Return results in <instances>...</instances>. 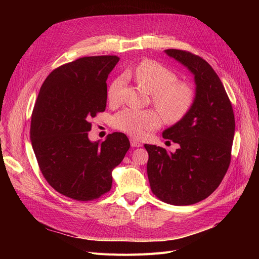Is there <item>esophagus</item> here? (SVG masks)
I'll return each mask as SVG.
<instances>
[{"instance_id": "esophagus-1", "label": "esophagus", "mask_w": 259, "mask_h": 259, "mask_svg": "<svg viewBox=\"0 0 259 259\" xmlns=\"http://www.w3.org/2000/svg\"><path fill=\"white\" fill-rule=\"evenodd\" d=\"M131 146L134 147V148H138V147H142L143 144L139 142V140L135 139V138H131Z\"/></svg>"}]
</instances>
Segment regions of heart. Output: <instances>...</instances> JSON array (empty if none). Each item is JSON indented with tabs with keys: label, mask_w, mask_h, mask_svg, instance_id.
<instances>
[{
	"label": "heart",
	"mask_w": 259,
	"mask_h": 259,
	"mask_svg": "<svg viewBox=\"0 0 259 259\" xmlns=\"http://www.w3.org/2000/svg\"><path fill=\"white\" fill-rule=\"evenodd\" d=\"M136 81L152 94V103L164 119L175 121L185 115L191 108L194 93L189 85L175 82L176 75L167 68L151 60L140 62L134 71ZM124 88V79L116 77L108 89V100L111 104L120 103ZM113 126L135 137H143L148 131L158 128L161 124L160 114L152 110L126 108L117 112L112 119Z\"/></svg>",
	"instance_id": "obj_1"
}]
</instances>
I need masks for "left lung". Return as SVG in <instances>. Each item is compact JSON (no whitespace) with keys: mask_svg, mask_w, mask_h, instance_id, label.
I'll return each mask as SVG.
<instances>
[{"mask_svg":"<svg viewBox=\"0 0 259 259\" xmlns=\"http://www.w3.org/2000/svg\"><path fill=\"white\" fill-rule=\"evenodd\" d=\"M164 52L193 74L195 95L188 112L162 133L163 138L179 145L174 153L145 145L149 154L148 179L161 201L191 205L213 193L227 173L234 114L221 79L207 61L186 51Z\"/></svg>","mask_w":259,"mask_h":259,"instance_id":"obj_1","label":"left lung"}]
</instances>
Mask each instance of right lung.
<instances>
[{"instance_id": "right-lung-1", "label": "right lung", "mask_w": 259, "mask_h": 259, "mask_svg": "<svg viewBox=\"0 0 259 259\" xmlns=\"http://www.w3.org/2000/svg\"><path fill=\"white\" fill-rule=\"evenodd\" d=\"M120 58L82 57L55 69L41 86L31 116L30 138L44 178L77 201L111 189L112 170L130 149L123 133L91 142V120L107 105V79Z\"/></svg>"}]
</instances>
